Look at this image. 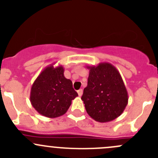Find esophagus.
Returning <instances> with one entry per match:
<instances>
[{
    "label": "esophagus",
    "mask_w": 158,
    "mask_h": 158,
    "mask_svg": "<svg viewBox=\"0 0 158 158\" xmlns=\"http://www.w3.org/2000/svg\"><path fill=\"white\" fill-rule=\"evenodd\" d=\"M78 95H79V96H82V93H83V90L82 89H79V90H78Z\"/></svg>",
    "instance_id": "esophagus-1"
}]
</instances>
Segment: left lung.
Segmentation results:
<instances>
[{"label": "left lung", "mask_w": 158, "mask_h": 158, "mask_svg": "<svg viewBox=\"0 0 158 158\" xmlns=\"http://www.w3.org/2000/svg\"><path fill=\"white\" fill-rule=\"evenodd\" d=\"M86 67L89 69L88 85L81 98L87 113L98 122L114 120L128 102V92L118 70L109 63Z\"/></svg>", "instance_id": "left-lung-1"}]
</instances>
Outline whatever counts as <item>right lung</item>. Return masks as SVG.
<instances>
[{
  "label": "right lung",
  "instance_id": "add662e5",
  "mask_svg": "<svg viewBox=\"0 0 158 158\" xmlns=\"http://www.w3.org/2000/svg\"><path fill=\"white\" fill-rule=\"evenodd\" d=\"M47 66L37 76L30 89L31 105L39 114L54 118L64 114L78 96L73 82L64 76V68L60 65Z\"/></svg>",
  "mask_w": 158,
  "mask_h": 158
}]
</instances>
